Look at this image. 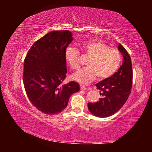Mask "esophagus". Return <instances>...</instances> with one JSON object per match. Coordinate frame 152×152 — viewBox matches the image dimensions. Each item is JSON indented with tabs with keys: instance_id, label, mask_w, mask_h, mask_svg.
Listing matches in <instances>:
<instances>
[{
	"instance_id": "obj_1",
	"label": "esophagus",
	"mask_w": 152,
	"mask_h": 152,
	"mask_svg": "<svg viewBox=\"0 0 152 152\" xmlns=\"http://www.w3.org/2000/svg\"><path fill=\"white\" fill-rule=\"evenodd\" d=\"M80 89H82V90H86L87 89V87H86L85 86H80Z\"/></svg>"
}]
</instances>
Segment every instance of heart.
Wrapping results in <instances>:
<instances>
[{
  "label": "heart",
  "instance_id": "obj_1",
  "mask_svg": "<svg viewBox=\"0 0 152 152\" xmlns=\"http://www.w3.org/2000/svg\"><path fill=\"white\" fill-rule=\"evenodd\" d=\"M82 49L90 56L87 66L76 72L72 79L80 84H86L93 80L106 79L116 72L121 63V55L118 50L108 48L98 40H89L82 44ZM80 53L75 47L69 45L65 50V59L72 69L79 66Z\"/></svg>",
  "mask_w": 152,
  "mask_h": 152
}]
</instances>
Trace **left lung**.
Listing matches in <instances>:
<instances>
[{
  "mask_svg": "<svg viewBox=\"0 0 152 152\" xmlns=\"http://www.w3.org/2000/svg\"><path fill=\"white\" fill-rule=\"evenodd\" d=\"M118 49L123 56V63L117 72L96 84L102 98L94 103H89L87 107L93 115L105 118L117 113L125 104L131 92L132 70L131 59L121 44Z\"/></svg>",
  "mask_w": 152,
  "mask_h": 152,
  "instance_id": "8db88e82",
  "label": "left lung"
}]
</instances>
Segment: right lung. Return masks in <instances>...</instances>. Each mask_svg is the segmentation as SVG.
<instances>
[{"label":"right lung","instance_id":"add662e5","mask_svg":"<svg viewBox=\"0 0 152 152\" xmlns=\"http://www.w3.org/2000/svg\"><path fill=\"white\" fill-rule=\"evenodd\" d=\"M72 36L68 30L49 32L32 45L25 58L26 93L31 104L45 114L62 112L70 96L80 90L76 82L61 85L67 72L65 53Z\"/></svg>","mask_w":152,"mask_h":152}]
</instances>
